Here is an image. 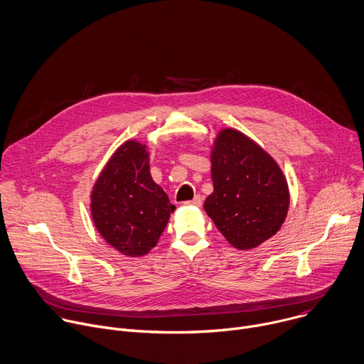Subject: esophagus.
<instances>
[{"instance_id": "1", "label": "esophagus", "mask_w": 364, "mask_h": 364, "mask_svg": "<svg viewBox=\"0 0 364 364\" xmlns=\"http://www.w3.org/2000/svg\"><path fill=\"white\" fill-rule=\"evenodd\" d=\"M186 205H194V207H200L203 204V197L201 196H196L193 200H188L184 203Z\"/></svg>"}]
</instances>
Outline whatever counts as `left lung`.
<instances>
[{
  "label": "left lung",
  "mask_w": 364,
  "mask_h": 364,
  "mask_svg": "<svg viewBox=\"0 0 364 364\" xmlns=\"http://www.w3.org/2000/svg\"><path fill=\"white\" fill-rule=\"evenodd\" d=\"M214 191L204 210L238 250L255 249L274 235L289 210L287 181L277 163L237 130L220 132L211 153Z\"/></svg>",
  "instance_id": "8db88e82"
}]
</instances>
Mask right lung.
I'll use <instances>...</instances> for the list:
<instances>
[{"mask_svg":"<svg viewBox=\"0 0 364 364\" xmlns=\"http://www.w3.org/2000/svg\"><path fill=\"white\" fill-rule=\"evenodd\" d=\"M146 146H121L101 171L91 193V214L109 246L140 257L157 245L174 205L150 174Z\"/></svg>","mask_w":364,"mask_h":364,"instance_id":"1","label":"right lung"}]
</instances>
